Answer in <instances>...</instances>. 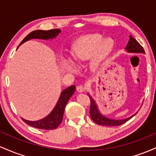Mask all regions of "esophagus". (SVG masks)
Instances as JSON below:
<instances>
[{
  "label": "esophagus",
  "mask_w": 156,
  "mask_h": 156,
  "mask_svg": "<svg viewBox=\"0 0 156 156\" xmlns=\"http://www.w3.org/2000/svg\"><path fill=\"white\" fill-rule=\"evenodd\" d=\"M85 87H83V85H79V86H78V87H77V88H76V90L78 91V92H80V93H81V92H83L84 91H85Z\"/></svg>",
  "instance_id": "1"
}]
</instances>
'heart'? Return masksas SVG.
<instances>
[{"label": "heart", "instance_id": "1", "mask_svg": "<svg viewBox=\"0 0 156 156\" xmlns=\"http://www.w3.org/2000/svg\"><path fill=\"white\" fill-rule=\"evenodd\" d=\"M114 40L111 37L105 38L99 34H89L80 36L75 40L73 45L72 55L75 60L83 62L92 58L91 66L95 69L103 60L112 52ZM64 67L67 70H75L76 66L70 58H63Z\"/></svg>", "mask_w": 156, "mask_h": 156}]
</instances>
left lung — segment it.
Segmentation results:
<instances>
[{
    "label": "left lung",
    "mask_w": 156,
    "mask_h": 156,
    "mask_svg": "<svg viewBox=\"0 0 156 156\" xmlns=\"http://www.w3.org/2000/svg\"><path fill=\"white\" fill-rule=\"evenodd\" d=\"M125 50L128 53H144V48L141 46V44L136 40L135 39L132 37L131 35H130V39L129 42H128V44H127ZM88 95L91 100V105H90V116L91 118L94 122L97 123L98 125H104V126H118V125H120L124 124L125 122H126L127 121H128L130 118H132L134 115L137 114H133L130 117L125 118V119H112V118L106 117L105 116L103 115V114H101V112H100L99 108H98V104L96 103V101H94L92 98V97L88 93Z\"/></svg>",
    "instance_id": "obj_1"
}]
</instances>
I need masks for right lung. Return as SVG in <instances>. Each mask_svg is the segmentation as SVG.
<instances>
[{
	"instance_id": "1",
	"label": "right lung",
	"mask_w": 156,
	"mask_h": 156,
	"mask_svg": "<svg viewBox=\"0 0 156 156\" xmlns=\"http://www.w3.org/2000/svg\"><path fill=\"white\" fill-rule=\"evenodd\" d=\"M61 33L60 29H52L48 31H43V30H36L28 34V35L23 39V40L20 42L19 46L30 40L32 39H53ZM76 91V86L73 85L64 89L61 92L60 97L57 101L56 105L53 108L52 112L46 116L45 117L39 119L37 121H29L22 118V119L27 125L34 128H39V129L43 130H53L55 129L57 127L62 123V119H63L64 108L67 102L69 101V98L72 97Z\"/></svg>"
}]
</instances>
